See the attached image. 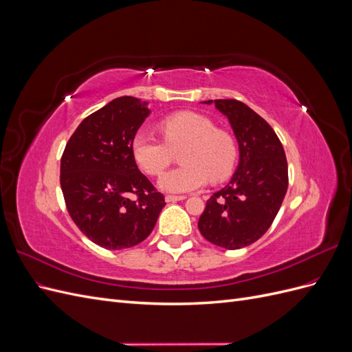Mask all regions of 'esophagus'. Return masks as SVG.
<instances>
[{
  "instance_id": "34e87169",
  "label": "esophagus",
  "mask_w": 352,
  "mask_h": 352,
  "mask_svg": "<svg viewBox=\"0 0 352 352\" xmlns=\"http://www.w3.org/2000/svg\"><path fill=\"white\" fill-rule=\"evenodd\" d=\"M186 197L185 195H167L166 201L167 202H177V201H184Z\"/></svg>"
}]
</instances>
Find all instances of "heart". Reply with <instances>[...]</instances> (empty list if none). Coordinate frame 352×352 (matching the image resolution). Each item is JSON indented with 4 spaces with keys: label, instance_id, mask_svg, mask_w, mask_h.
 <instances>
[{
    "label": "heart",
    "instance_id": "b5f03b06",
    "mask_svg": "<svg viewBox=\"0 0 352 352\" xmlns=\"http://www.w3.org/2000/svg\"><path fill=\"white\" fill-rule=\"evenodd\" d=\"M164 141L150 133L133 136L132 154L145 173L162 175L172 163L173 153L184 148L179 168L170 170L158 180V186L170 194L190 192L204 186L211 179L220 182L229 177L236 166L238 146L230 133L216 129L206 116L180 111L160 123Z\"/></svg>",
    "mask_w": 352,
    "mask_h": 352
}]
</instances>
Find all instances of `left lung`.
I'll use <instances>...</instances> for the list:
<instances>
[{
    "label": "left lung",
    "instance_id": "left-lung-1",
    "mask_svg": "<svg viewBox=\"0 0 352 352\" xmlns=\"http://www.w3.org/2000/svg\"><path fill=\"white\" fill-rule=\"evenodd\" d=\"M228 117L239 145L230 182L212 194L198 220L201 235L226 250L260 239L278 214L287 189V162L272 126L238 100H208Z\"/></svg>",
    "mask_w": 352,
    "mask_h": 352
}]
</instances>
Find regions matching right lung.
Wrapping results in <instances>:
<instances>
[{
    "mask_svg": "<svg viewBox=\"0 0 352 352\" xmlns=\"http://www.w3.org/2000/svg\"><path fill=\"white\" fill-rule=\"evenodd\" d=\"M146 105L135 97L113 100L83 119L61 155L60 184L69 214L105 250L141 243L166 206L132 154L133 136L151 113Z\"/></svg>",
    "mask_w": 352,
    "mask_h": 352,
    "instance_id": "right-lung-1",
    "label": "right lung"
}]
</instances>
